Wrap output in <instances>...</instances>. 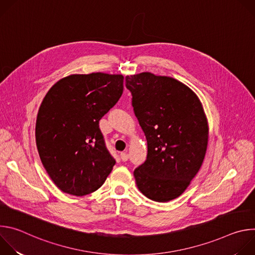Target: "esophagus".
<instances>
[{"mask_svg": "<svg viewBox=\"0 0 255 255\" xmlns=\"http://www.w3.org/2000/svg\"><path fill=\"white\" fill-rule=\"evenodd\" d=\"M120 156H121L122 161H127V160H128V158H129V155H128V153H127V152H121Z\"/></svg>", "mask_w": 255, "mask_h": 255, "instance_id": "1", "label": "esophagus"}]
</instances>
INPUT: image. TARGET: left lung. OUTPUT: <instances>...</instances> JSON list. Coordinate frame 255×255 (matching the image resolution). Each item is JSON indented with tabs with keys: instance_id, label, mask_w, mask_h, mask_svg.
<instances>
[{
	"instance_id": "8db88e82",
	"label": "left lung",
	"mask_w": 255,
	"mask_h": 255,
	"mask_svg": "<svg viewBox=\"0 0 255 255\" xmlns=\"http://www.w3.org/2000/svg\"><path fill=\"white\" fill-rule=\"evenodd\" d=\"M134 114L147 140V156L134 170L140 192L155 202L179 197L200 170L208 123L196 94L183 83L150 72L127 76Z\"/></svg>"
}]
</instances>
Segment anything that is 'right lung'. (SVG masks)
<instances>
[{
  "label": "right lung",
  "mask_w": 255,
  "mask_h": 255,
  "mask_svg": "<svg viewBox=\"0 0 255 255\" xmlns=\"http://www.w3.org/2000/svg\"><path fill=\"white\" fill-rule=\"evenodd\" d=\"M124 77L93 72L58 81L46 94L36 120L41 162L62 192L85 196L110 174L115 158L106 146L99 121L123 94Z\"/></svg>",
  "instance_id": "right-lung-1"
}]
</instances>
